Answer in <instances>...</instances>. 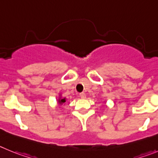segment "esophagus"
I'll return each instance as SVG.
<instances>
[{
  "label": "esophagus",
  "mask_w": 158,
  "mask_h": 158,
  "mask_svg": "<svg viewBox=\"0 0 158 158\" xmlns=\"http://www.w3.org/2000/svg\"><path fill=\"white\" fill-rule=\"evenodd\" d=\"M79 96H80L81 98H82V99L86 98V94H85L84 93H81L80 94H79Z\"/></svg>",
  "instance_id": "obj_1"
}]
</instances>
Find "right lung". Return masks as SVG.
<instances>
[{
	"label": "right lung",
	"mask_w": 158,
	"mask_h": 158,
	"mask_svg": "<svg viewBox=\"0 0 158 158\" xmlns=\"http://www.w3.org/2000/svg\"><path fill=\"white\" fill-rule=\"evenodd\" d=\"M67 99L66 98H63L61 94H59V98L57 99V103L60 106H62V105H64L65 102H66Z\"/></svg>",
	"instance_id": "add662e5"
}]
</instances>
